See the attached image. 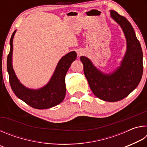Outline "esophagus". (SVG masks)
<instances>
[{"instance_id": "1", "label": "esophagus", "mask_w": 147, "mask_h": 147, "mask_svg": "<svg viewBox=\"0 0 147 147\" xmlns=\"http://www.w3.org/2000/svg\"><path fill=\"white\" fill-rule=\"evenodd\" d=\"M78 56H80L81 54H82V53H78Z\"/></svg>"}]
</instances>
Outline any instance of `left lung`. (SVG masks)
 Here are the masks:
<instances>
[{"mask_svg": "<svg viewBox=\"0 0 147 147\" xmlns=\"http://www.w3.org/2000/svg\"><path fill=\"white\" fill-rule=\"evenodd\" d=\"M111 17L121 26L125 35L127 50L121 66L114 73L104 74L89 59L81 56L85 74L91 91L96 97L108 102H117L126 97L139 85L143 71V52L132 26L115 11Z\"/></svg>", "mask_w": 147, "mask_h": 147, "instance_id": "obj_1", "label": "left lung"}]
</instances>
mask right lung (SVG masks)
<instances>
[{"mask_svg":"<svg viewBox=\"0 0 147 147\" xmlns=\"http://www.w3.org/2000/svg\"><path fill=\"white\" fill-rule=\"evenodd\" d=\"M16 32H13L11 37L10 51L7 58V70L12 91L17 97L34 108L47 109L58 105L65 96V76L71 63L76 58V52H71L59 60L53 76L45 86L37 90L28 89L19 82L12 66L13 39Z\"/></svg>","mask_w":147,"mask_h":147,"instance_id":"right-lung-1","label":"right lung"}]
</instances>
